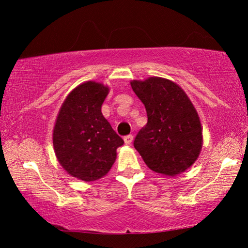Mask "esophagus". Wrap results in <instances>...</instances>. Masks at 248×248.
Here are the masks:
<instances>
[{
    "label": "esophagus",
    "mask_w": 248,
    "mask_h": 248,
    "mask_svg": "<svg viewBox=\"0 0 248 248\" xmlns=\"http://www.w3.org/2000/svg\"><path fill=\"white\" fill-rule=\"evenodd\" d=\"M132 141H133V135L132 134H128V135H125L124 137V142L125 144H131Z\"/></svg>",
    "instance_id": "34e87169"
}]
</instances>
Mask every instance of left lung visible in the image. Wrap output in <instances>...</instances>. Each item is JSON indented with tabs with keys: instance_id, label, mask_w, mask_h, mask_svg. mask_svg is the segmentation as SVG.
<instances>
[{
	"instance_id": "obj_1",
	"label": "left lung",
	"mask_w": 248,
	"mask_h": 248,
	"mask_svg": "<svg viewBox=\"0 0 248 248\" xmlns=\"http://www.w3.org/2000/svg\"><path fill=\"white\" fill-rule=\"evenodd\" d=\"M131 87L148 116L134 148L151 170L166 176L185 171L202 148L201 123L191 100L181 87L162 78L132 81Z\"/></svg>"
}]
</instances>
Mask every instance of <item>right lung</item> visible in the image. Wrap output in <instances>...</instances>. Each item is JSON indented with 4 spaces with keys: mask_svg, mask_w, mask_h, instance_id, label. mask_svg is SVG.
<instances>
[{
    "mask_svg": "<svg viewBox=\"0 0 248 248\" xmlns=\"http://www.w3.org/2000/svg\"><path fill=\"white\" fill-rule=\"evenodd\" d=\"M101 83L84 82L71 91L53 132L57 160L71 176L93 182L109 171L124 141L101 114L108 94Z\"/></svg>",
    "mask_w": 248,
    "mask_h": 248,
    "instance_id": "right-lung-1",
    "label": "right lung"
}]
</instances>
